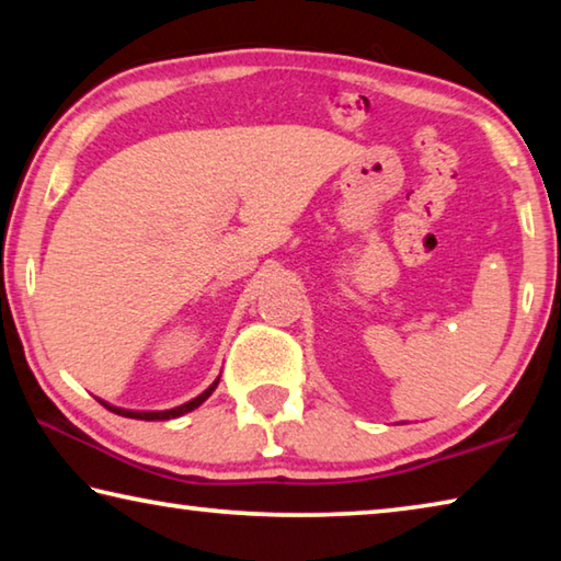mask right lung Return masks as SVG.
<instances>
[{
  "label": "right lung",
  "instance_id": "right-lung-1",
  "mask_svg": "<svg viewBox=\"0 0 561 561\" xmlns=\"http://www.w3.org/2000/svg\"><path fill=\"white\" fill-rule=\"evenodd\" d=\"M217 383H220V376L215 378V381L210 383V388H205V391L201 393V396H195L193 401H187V403H183V405H175V408H168V411H128V408H118V405H111V403H106V401H99L108 408V411H113L116 415H123V417H136V421H170V417H180V415H185V413H190V411H195L197 405H203L207 398L213 396V391L217 388Z\"/></svg>",
  "mask_w": 561,
  "mask_h": 561
}]
</instances>
